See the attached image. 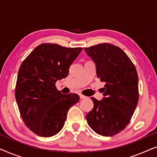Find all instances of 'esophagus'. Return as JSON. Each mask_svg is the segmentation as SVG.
<instances>
[{"instance_id":"obj_1","label":"esophagus","mask_w":157,"mask_h":157,"mask_svg":"<svg viewBox=\"0 0 157 157\" xmlns=\"http://www.w3.org/2000/svg\"><path fill=\"white\" fill-rule=\"evenodd\" d=\"M79 96H80L81 98H86V96L83 95V94H79Z\"/></svg>"}]
</instances>
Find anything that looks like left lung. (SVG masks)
I'll return each instance as SVG.
<instances>
[{"mask_svg": "<svg viewBox=\"0 0 157 157\" xmlns=\"http://www.w3.org/2000/svg\"><path fill=\"white\" fill-rule=\"evenodd\" d=\"M96 63V74L105 83L104 97H91L94 108L86 116L89 126L98 134L112 136L126 127L139 101V78L134 64L114 45L103 43L84 48Z\"/></svg>", "mask_w": 157, "mask_h": 157, "instance_id": "left-lung-1", "label": "left lung"}]
</instances>
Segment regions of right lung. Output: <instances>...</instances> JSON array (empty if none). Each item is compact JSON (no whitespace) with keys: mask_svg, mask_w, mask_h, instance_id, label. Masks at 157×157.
<instances>
[{"mask_svg":"<svg viewBox=\"0 0 157 157\" xmlns=\"http://www.w3.org/2000/svg\"><path fill=\"white\" fill-rule=\"evenodd\" d=\"M82 48L42 44L25 58L18 70L15 96L23 122L38 136L50 137L63 128L68 111L79 101L56 87L66 78Z\"/></svg>","mask_w":157,"mask_h":157,"instance_id":"1","label":"right lung"}]
</instances>
